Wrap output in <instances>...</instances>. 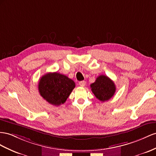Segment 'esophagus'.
Here are the masks:
<instances>
[{"mask_svg": "<svg viewBox=\"0 0 156 156\" xmlns=\"http://www.w3.org/2000/svg\"><path fill=\"white\" fill-rule=\"evenodd\" d=\"M79 85L80 86H82V87L85 86V85H86V82H85V81H80V82H79Z\"/></svg>", "mask_w": 156, "mask_h": 156, "instance_id": "obj_1", "label": "esophagus"}]
</instances>
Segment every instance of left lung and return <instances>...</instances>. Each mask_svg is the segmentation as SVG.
Returning a JSON list of instances; mask_svg holds the SVG:
<instances>
[{"label": "left lung", "mask_w": 156, "mask_h": 156, "mask_svg": "<svg viewBox=\"0 0 156 156\" xmlns=\"http://www.w3.org/2000/svg\"><path fill=\"white\" fill-rule=\"evenodd\" d=\"M91 91L101 101H108L112 98L116 91L115 83L105 75H100L95 82L90 85Z\"/></svg>", "instance_id": "1"}]
</instances>
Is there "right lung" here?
<instances>
[{
  "label": "right lung",
  "mask_w": 156,
  "mask_h": 156,
  "mask_svg": "<svg viewBox=\"0 0 156 156\" xmlns=\"http://www.w3.org/2000/svg\"><path fill=\"white\" fill-rule=\"evenodd\" d=\"M75 87L74 82L58 73H47L39 80L40 95L50 104L58 106L65 103Z\"/></svg>",
  "instance_id": "add662e5"
}]
</instances>
